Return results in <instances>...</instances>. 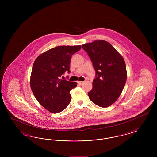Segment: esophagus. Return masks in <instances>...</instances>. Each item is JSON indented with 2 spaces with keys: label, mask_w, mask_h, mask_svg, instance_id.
<instances>
[{
  "label": "esophagus",
  "mask_w": 157,
  "mask_h": 157,
  "mask_svg": "<svg viewBox=\"0 0 157 157\" xmlns=\"http://www.w3.org/2000/svg\"><path fill=\"white\" fill-rule=\"evenodd\" d=\"M83 83V82H82V81H78V83L79 85H81Z\"/></svg>",
  "instance_id": "1"
}]
</instances>
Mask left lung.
Masks as SVG:
<instances>
[{
	"label": "left lung",
	"instance_id": "obj_1",
	"mask_svg": "<svg viewBox=\"0 0 157 157\" xmlns=\"http://www.w3.org/2000/svg\"><path fill=\"white\" fill-rule=\"evenodd\" d=\"M95 71L93 87L88 93L90 101L106 108L120 97L127 81L124 58L109 42L99 40L82 46Z\"/></svg>",
	"mask_w": 157,
	"mask_h": 157
}]
</instances>
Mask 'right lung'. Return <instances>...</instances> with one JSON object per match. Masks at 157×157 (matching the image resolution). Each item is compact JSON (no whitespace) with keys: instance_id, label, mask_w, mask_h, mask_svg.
<instances>
[{"instance_id":"right-lung-1","label":"right lung","mask_w":157,"mask_h":157,"mask_svg":"<svg viewBox=\"0 0 157 157\" xmlns=\"http://www.w3.org/2000/svg\"><path fill=\"white\" fill-rule=\"evenodd\" d=\"M81 48V45L58 46L41 54L35 60L30 87L37 101L49 112L59 113L71 102L70 90L76 86L77 83L60 78L65 72H71L72 56Z\"/></svg>"}]
</instances>
